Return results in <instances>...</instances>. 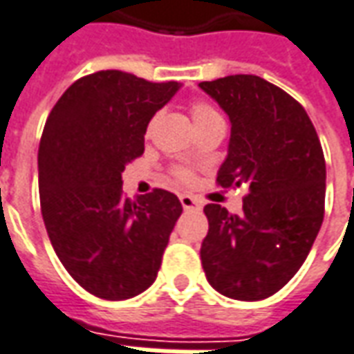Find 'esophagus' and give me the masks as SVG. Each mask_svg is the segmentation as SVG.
Wrapping results in <instances>:
<instances>
[{
    "label": "esophagus",
    "mask_w": 354,
    "mask_h": 354,
    "mask_svg": "<svg viewBox=\"0 0 354 354\" xmlns=\"http://www.w3.org/2000/svg\"><path fill=\"white\" fill-rule=\"evenodd\" d=\"M179 200H181V205L185 209H200L202 207V202L194 196H190V194H183Z\"/></svg>",
    "instance_id": "1"
}]
</instances>
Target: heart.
<instances>
[{
	"mask_svg": "<svg viewBox=\"0 0 354 354\" xmlns=\"http://www.w3.org/2000/svg\"><path fill=\"white\" fill-rule=\"evenodd\" d=\"M190 116L194 120V125L200 127V125L207 124V122H212L215 118H221L219 116V112L213 109L212 104H207L204 101H194L190 104ZM152 124L149 125V131ZM173 179L177 183H183V185H187V183L192 181V171L187 169V167H175L173 169Z\"/></svg>",
	"mask_w": 354,
	"mask_h": 354,
	"instance_id": "1",
	"label": "heart"
}]
</instances>
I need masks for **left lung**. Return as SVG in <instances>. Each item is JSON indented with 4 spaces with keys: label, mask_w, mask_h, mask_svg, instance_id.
<instances>
[{
    "label": "left lung",
    "mask_w": 354,
    "mask_h": 354,
    "mask_svg": "<svg viewBox=\"0 0 354 354\" xmlns=\"http://www.w3.org/2000/svg\"><path fill=\"white\" fill-rule=\"evenodd\" d=\"M200 87L230 118L223 189L248 183L240 215L204 207L200 248L207 282L223 295L259 301L282 290L315 244L326 196V162L317 129L299 102L267 80L236 74Z\"/></svg>",
    "instance_id": "left-lung-1"
}]
</instances>
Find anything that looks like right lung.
Returning a JSON list of instances; mask_svg holds the SVG:
<instances>
[{
	"label": "right lung",
	"instance_id": "add662e5",
	"mask_svg": "<svg viewBox=\"0 0 354 354\" xmlns=\"http://www.w3.org/2000/svg\"><path fill=\"white\" fill-rule=\"evenodd\" d=\"M179 89L122 70L76 80L45 122L37 167L39 204L53 250L93 295L120 301L145 292L183 213L164 189L129 200L125 165L145 152L150 118Z\"/></svg>",
	"mask_w": 354,
	"mask_h": 354
}]
</instances>
